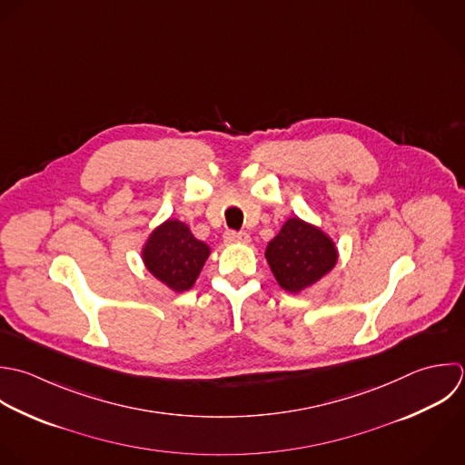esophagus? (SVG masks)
Returning <instances> with one entry per match:
<instances>
[{
    "instance_id": "obj_1",
    "label": "esophagus",
    "mask_w": 465,
    "mask_h": 465,
    "mask_svg": "<svg viewBox=\"0 0 465 465\" xmlns=\"http://www.w3.org/2000/svg\"><path fill=\"white\" fill-rule=\"evenodd\" d=\"M224 242L226 244H235V242H250V235L246 232H235V230H228L224 232Z\"/></svg>"
}]
</instances>
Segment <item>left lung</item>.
<instances>
[{"instance_id":"left-lung-1","label":"left lung","mask_w":465,"mask_h":465,"mask_svg":"<svg viewBox=\"0 0 465 465\" xmlns=\"http://www.w3.org/2000/svg\"><path fill=\"white\" fill-rule=\"evenodd\" d=\"M337 257L335 242L321 228L299 217H290L266 248L273 277L290 293H299L321 281L335 268Z\"/></svg>"}]
</instances>
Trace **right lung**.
Masks as SVG:
<instances>
[{"label": "right lung", "mask_w": 465, "mask_h": 465, "mask_svg": "<svg viewBox=\"0 0 465 465\" xmlns=\"http://www.w3.org/2000/svg\"><path fill=\"white\" fill-rule=\"evenodd\" d=\"M208 255L210 246L197 241L190 228L177 219L157 226L143 248L146 270L177 293L195 284Z\"/></svg>", "instance_id": "add662e5"}]
</instances>
